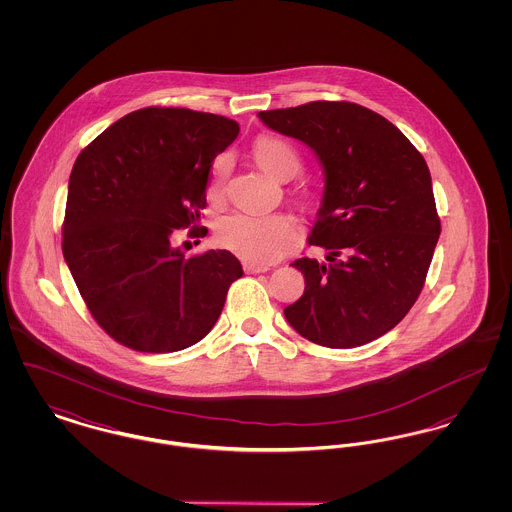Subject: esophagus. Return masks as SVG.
<instances>
[{"mask_svg": "<svg viewBox=\"0 0 512 512\" xmlns=\"http://www.w3.org/2000/svg\"><path fill=\"white\" fill-rule=\"evenodd\" d=\"M245 272L247 274H259V272H267L268 265H259V263H245Z\"/></svg>", "mask_w": 512, "mask_h": 512, "instance_id": "1", "label": "esophagus"}]
</instances>
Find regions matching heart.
<instances>
[{
	"instance_id": "obj_1",
	"label": "heart",
	"mask_w": 512,
	"mask_h": 512,
	"mask_svg": "<svg viewBox=\"0 0 512 512\" xmlns=\"http://www.w3.org/2000/svg\"><path fill=\"white\" fill-rule=\"evenodd\" d=\"M251 157L261 171L267 172L274 180H290L301 169V155L292 142L274 134H261L251 144ZM228 161L226 157H217L209 182L207 199L219 203L224 195V176ZM303 205H309L311 194L299 190L295 195ZM215 238L224 249L236 253L251 263H274L286 255L295 244V224L290 217L282 213L274 215H228L217 222Z\"/></svg>"
}]
</instances>
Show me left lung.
I'll list each match as a JSON object with an SVG mask.
<instances>
[{"instance_id":"obj_1","label":"left lung","mask_w":512,"mask_h":512,"mask_svg":"<svg viewBox=\"0 0 512 512\" xmlns=\"http://www.w3.org/2000/svg\"><path fill=\"white\" fill-rule=\"evenodd\" d=\"M257 117L311 147L326 178L309 236L328 251L326 263L293 261L305 292L284 309L288 322L332 349L384 336L422 292L441 232L424 157L395 124L349 101H311Z\"/></svg>"}]
</instances>
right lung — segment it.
<instances>
[{
  "label": "right lung",
  "mask_w": 512,
  "mask_h": 512,
  "mask_svg": "<svg viewBox=\"0 0 512 512\" xmlns=\"http://www.w3.org/2000/svg\"><path fill=\"white\" fill-rule=\"evenodd\" d=\"M238 132V122L213 113L146 107L80 151L63 255L88 311L113 340L172 353L203 340L219 320L230 284L244 274L240 261L226 249L186 259L171 238L197 228L211 165Z\"/></svg>",
  "instance_id": "add662e5"
}]
</instances>
